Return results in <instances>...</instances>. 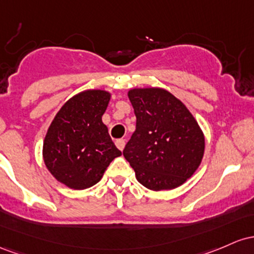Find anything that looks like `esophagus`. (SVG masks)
Instances as JSON below:
<instances>
[{"mask_svg":"<svg viewBox=\"0 0 254 254\" xmlns=\"http://www.w3.org/2000/svg\"><path fill=\"white\" fill-rule=\"evenodd\" d=\"M116 146H118L119 150H124L125 149V144H126V141H125V139H119V140L115 141Z\"/></svg>","mask_w":254,"mask_h":254,"instance_id":"34e87169","label":"esophagus"}]
</instances>
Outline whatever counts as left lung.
<instances>
[{"mask_svg":"<svg viewBox=\"0 0 254 254\" xmlns=\"http://www.w3.org/2000/svg\"><path fill=\"white\" fill-rule=\"evenodd\" d=\"M136 118L124 150L135 178L151 190L181 186L201 163L204 134L180 99L158 87L128 91Z\"/></svg>","mask_w":254,"mask_h":254,"instance_id":"8db88e82","label":"left lung"}]
</instances>
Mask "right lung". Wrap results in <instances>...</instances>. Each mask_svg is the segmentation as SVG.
<instances>
[{"label":"right lung","mask_w":254,"mask_h":254,"mask_svg":"<svg viewBox=\"0 0 254 254\" xmlns=\"http://www.w3.org/2000/svg\"><path fill=\"white\" fill-rule=\"evenodd\" d=\"M110 101L104 90H86L62 105L43 142V159L56 180L85 190L102 179L110 162L121 156L102 121Z\"/></svg>","instance_id":"right-lung-1"}]
</instances>
